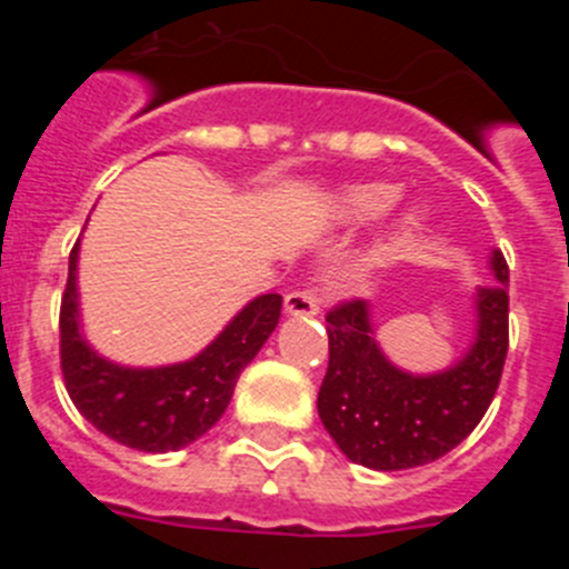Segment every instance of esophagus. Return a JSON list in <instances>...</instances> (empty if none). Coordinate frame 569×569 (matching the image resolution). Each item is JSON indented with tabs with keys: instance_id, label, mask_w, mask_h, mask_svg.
<instances>
[{
	"instance_id": "obj_1",
	"label": "esophagus",
	"mask_w": 569,
	"mask_h": 569,
	"mask_svg": "<svg viewBox=\"0 0 569 569\" xmlns=\"http://www.w3.org/2000/svg\"><path fill=\"white\" fill-rule=\"evenodd\" d=\"M284 310L290 316H316L321 310V293L313 284H305L299 290H290L284 296Z\"/></svg>"
}]
</instances>
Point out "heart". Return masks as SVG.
<instances>
[{
	"mask_svg": "<svg viewBox=\"0 0 569 569\" xmlns=\"http://www.w3.org/2000/svg\"><path fill=\"white\" fill-rule=\"evenodd\" d=\"M396 199H399L396 184H356V188L341 193V216L350 219V222H373V219H379V216L393 208Z\"/></svg>",
	"mask_w": 569,
	"mask_h": 569,
	"instance_id": "heart-1",
	"label": "heart"
}]
</instances>
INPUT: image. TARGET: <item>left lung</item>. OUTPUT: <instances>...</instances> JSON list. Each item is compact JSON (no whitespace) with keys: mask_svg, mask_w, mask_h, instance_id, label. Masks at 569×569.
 <instances>
[{"mask_svg":"<svg viewBox=\"0 0 569 569\" xmlns=\"http://www.w3.org/2000/svg\"><path fill=\"white\" fill-rule=\"evenodd\" d=\"M490 268L499 281L476 296V341L465 359L433 376H410L385 359L361 299L330 310L319 419L347 459L373 470L430 465L485 419L510 345V270L499 250H492Z\"/></svg>","mask_w":569,"mask_h":569,"instance_id":"1","label":"left lung"}]
</instances>
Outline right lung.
<instances>
[{"label":"right lung","instance_id":"right-lung-1","mask_svg":"<svg viewBox=\"0 0 569 569\" xmlns=\"http://www.w3.org/2000/svg\"><path fill=\"white\" fill-rule=\"evenodd\" d=\"M79 241L70 250L59 310V359L68 396L99 433L142 453L182 450L228 410L239 373L253 361L281 316V296L241 308L196 359L168 367H122L90 350L79 330Z\"/></svg>","mask_w":569,"mask_h":569}]
</instances>
